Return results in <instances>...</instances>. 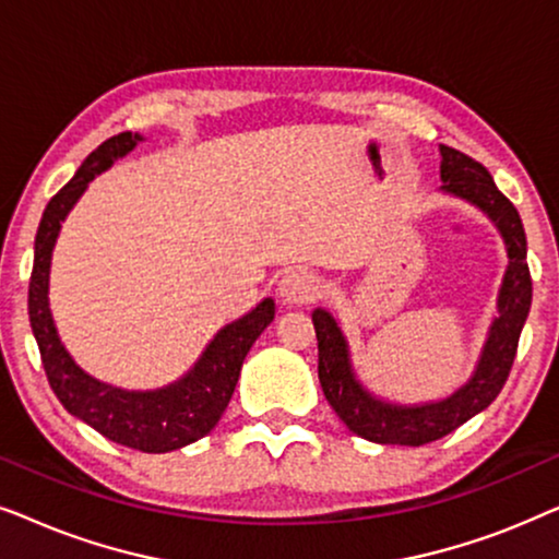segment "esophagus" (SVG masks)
<instances>
[{
  "instance_id": "esophagus-1",
  "label": "esophagus",
  "mask_w": 559,
  "mask_h": 559,
  "mask_svg": "<svg viewBox=\"0 0 559 559\" xmlns=\"http://www.w3.org/2000/svg\"><path fill=\"white\" fill-rule=\"evenodd\" d=\"M320 293H323V282L316 272L302 270V266L285 272V277L280 280V297L289 305H308L318 300Z\"/></svg>"
}]
</instances>
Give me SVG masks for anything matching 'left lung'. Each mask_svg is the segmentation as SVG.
Instances as JSON below:
<instances>
[{
	"instance_id": "left-lung-1",
	"label": "left lung",
	"mask_w": 559,
	"mask_h": 559,
	"mask_svg": "<svg viewBox=\"0 0 559 559\" xmlns=\"http://www.w3.org/2000/svg\"><path fill=\"white\" fill-rule=\"evenodd\" d=\"M442 190L465 198L499 226L507 241L509 270L499 295V318L480 354L478 369L463 389L448 400L423 407H396L366 394L354 379L348 364V346L331 312H312L318 335V379L323 394L350 432L381 445H427L457 430L478 412H484L507 384L516 358L519 335L532 308V274L526 264V236L514 203L496 188L491 173L476 159L453 147H440Z\"/></svg>"
}]
</instances>
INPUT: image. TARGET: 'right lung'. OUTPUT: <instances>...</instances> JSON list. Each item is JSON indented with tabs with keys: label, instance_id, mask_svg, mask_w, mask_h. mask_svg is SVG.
<instances>
[{
	"label": "right lung",
	"instance_id": "add662e5",
	"mask_svg": "<svg viewBox=\"0 0 559 559\" xmlns=\"http://www.w3.org/2000/svg\"><path fill=\"white\" fill-rule=\"evenodd\" d=\"M140 134L121 132L91 152L79 173L50 198L35 236V262L29 274V325H33L37 348L48 373L50 389L60 404L83 423L119 445L142 450V453H167L209 435L228 407L241 364L249 348L274 320V300H262L249 316L226 325L211 346L203 350L201 361L188 377L157 392H124L83 373L60 343L48 308V274L50 254L56 247L60 221L73 209L88 180L104 173L117 157H124Z\"/></svg>",
	"mask_w": 559,
	"mask_h": 559
}]
</instances>
